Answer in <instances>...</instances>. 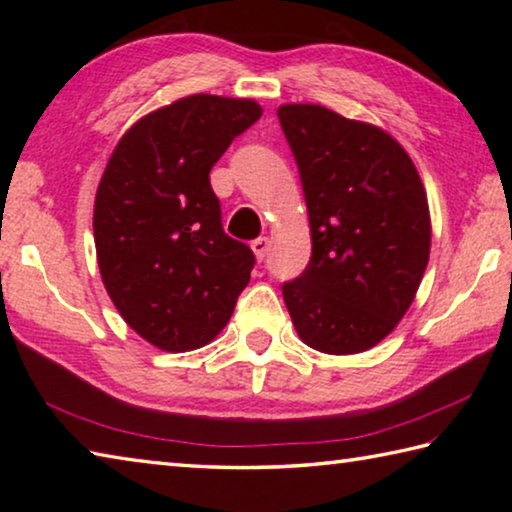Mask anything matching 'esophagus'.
Here are the masks:
<instances>
[{
    "instance_id": "esophagus-1",
    "label": "esophagus",
    "mask_w": 512,
    "mask_h": 512,
    "mask_svg": "<svg viewBox=\"0 0 512 512\" xmlns=\"http://www.w3.org/2000/svg\"><path fill=\"white\" fill-rule=\"evenodd\" d=\"M250 248H253V253L257 255L259 262H262V259L268 255V250H271V241H268V237H259L250 244Z\"/></svg>"
}]
</instances>
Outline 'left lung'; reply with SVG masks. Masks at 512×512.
<instances>
[{
	"label": "left lung",
	"mask_w": 512,
	"mask_h": 512,
	"mask_svg": "<svg viewBox=\"0 0 512 512\" xmlns=\"http://www.w3.org/2000/svg\"><path fill=\"white\" fill-rule=\"evenodd\" d=\"M309 212L311 257L282 296L300 339L357 354L400 323L429 262L422 180L391 135L311 103L277 110Z\"/></svg>",
	"instance_id": "8db88e82"
}]
</instances>
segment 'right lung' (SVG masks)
Returning a JSON list of instances; mask_svg holds the SVG:
<instances>
[{
	"instance_id": "obj_1",
	"label": "right lung",
	"mask_w": 512,
	"mask_h": 512,
	"mask_svg": "<svg viewBox=\"0 0 512 512\" xmlns=\"http://www.w3.org/2000/svg\"><path fill=\"white\" fill-rule=\"evenodd\" d=\"M259 117L250 99L192 94L137 121L110 155L94 201L99 271L155 348H203L246 289L255 255L225 235L210 171Z\"/></svg>"
}]
</instances>
